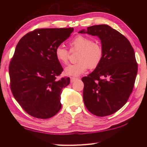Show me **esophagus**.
Here are the masks:
<instances>
[{"label":"esophagus","instance_id":"34e87169","mask_svg":"<svg viewBox=\"0 0 147 147\" xmlns=\"http://www.w3.org/2000/svg\"><path fill=\"white\" fill-rule=\"evenodd\" d=\"M70 79H71V83H73L74 82H75L76 80H78V78H74V77H71Z\"/></svg>","mask_w":147,"mask_h":147}]
</instances>
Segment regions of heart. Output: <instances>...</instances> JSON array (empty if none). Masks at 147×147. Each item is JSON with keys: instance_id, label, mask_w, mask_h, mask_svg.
<instances>
[{"instance_id": "heart-1", "label": "heart", "mask_w": 147, "mask_h": 147, "mask_svg": "<svg viewBox=\"0 0 147 147\" xmlns=\"http://www.w3.org/2000/svg\"><path fill=\"white\" fill-rule=\"evenodd\" d=\"M69 45L71 50L78 51L76 64L69 65L64 69V73L67 76H78L90 69H95L100 63L103 57L101 46L88 37L78 35L72 39ZM55 55L57 61L62 64L67 63L69 52L63 46L57 47Z\"/></svg>"}]
</instances>
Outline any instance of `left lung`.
Returning a JSON list of instances; mask_svg holds the SVG:
<instances>
[{
	"mask_svg": "<svg viewBox=\"0 0 147 147\" xmlns=\"http://www.w3.org/2000/svg\"><path fill=\"white\" fill-rule=\"evenodd\" d=\"M79 33L97 36L103 50L100 63L82 79L84 104L96 116L111 115L126 104L133 91L138 72L133 48L125 36L107 24Z\"/></svg>",
	"mask_w": 147,
	"mask_h": 147,
	"instance_id": "left-lung-1",
	"label": "left lung"
}]
</instances>
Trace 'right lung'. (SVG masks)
Returning <instances> with one entry per match:
<instances>
[{
    "label": "right lung",
    "instance_id": "add662e5",
    "mask_svg": "<svg viewBox=\"0 0 147 147\" xmlns=\"http://www.w3.org/2000/svg\"><path fill=\"white\" fill-rule=\"evenodd\" d=\"M73 31V28L36 29L16 45L9 67L11 90L21 107L34 117L51 118L60 111L62 89L70 78L56 79L63 68L55 51Z\"/></svg>",
    "mask_w": 147,
    "mask_h": 147
}]
</instances>
